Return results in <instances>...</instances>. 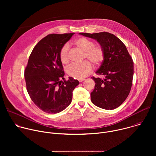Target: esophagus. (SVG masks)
Returning <instances> with one entry per match:
<instances>
[{"label":"esophagus","instance_id":"obj_1","mask_svg":"<svg viewBox=\"0 0 156 156\" xmlns=\"http://www.w3.org/2000/svg\"><path fill=\"white\" fill-rule=\"evenodd\" d=\"M78 80L79 82H82V81H83L84 80V78H78Z\"/></svg>","mask_w":156,"mask_h":156}]
</instances>
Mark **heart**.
Returning <instances> with one entry per match:
<instances>
[{"label": "heart", "instance_id": "b5f03b06", "mask_svg": "<svg viewBox=\"0 0 156 156\" xmlns=\"http://www.w3.org/2000/svg\"><path fill=\"white\" fill-rule=\"evenodd\" d=\"M75 45L84 52V59L87 60L95 65H99L104 58V52L100 46H96L94 42L85 37H79L74 41ZM69 46L65 44L60 51V58L63 63H68ZM93 65L87 61L81 63H72L66 69L68 74L76 78H82L90 74L93 70Z\"/></svg>", "mask_w": 156, "mask_h": 156}]
</instances>
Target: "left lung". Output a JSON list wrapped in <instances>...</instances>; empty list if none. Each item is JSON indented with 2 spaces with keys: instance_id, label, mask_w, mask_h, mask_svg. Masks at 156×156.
I'll return each mask as SVG.
<instances>
[{
  "instance_id": "8db88e82",
  "label": "left lung",
  "mask_w": 156,
  "mask_h": 156,
  "mask_svg": "<svg viewBox=\"0 0 156 156\" xmlns=\"http://www.w3.org/2000/svg\"><path fill=\"white\" fill-rule=\"evenodd\" d=\"M97 41L104 52V58L96 73L104 76L91 77L96 84L91 93L92 102L96 106L112 110L126 99L132 85L133 62L122 41L115 35L101 32L79 33Z\"/></svg>"
}]
</instances>
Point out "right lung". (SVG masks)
<instances>
[{"instance_id": "obj_1", "label": "right lung", "mask_w": 156, "mask_h": 156, "mask_svg": "<svg viewBox=\"0 0 156 156\" xmlns=\"http://www.w3.org/2000/svg\"><path fill=\"white\" fill-rule=\"evenodd\" d=\"M74 34L48 35L36 44L29 57L25 70L27 91L35 105L44 112L57 114L65 109L79 84L72 77L65 80L60 58L62 48Z\"/></svg>"}]
</instances>
